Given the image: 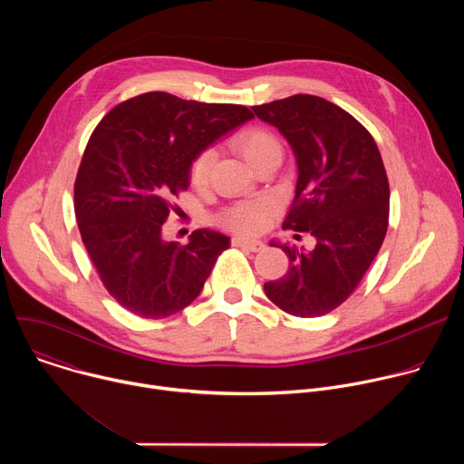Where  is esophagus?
Instances as JSON below:
<instances>
[{
    "label": "esophagus",
    "instance_id": "34e87169",
    "mask_svg": "<svg viewBox=\"0 0 464 464\" xmlns=\"http://www.w3.org/2000/svg\"><path fill=\"white\" fill-rule=\"evenodd\" d=\"M233 244L242 247V249H247V251H262L264 249V244L260 240H255V238L237 237V238H233Z\"/></svg>",
    "mask_w": 464,
    "mask_h": 464
}]
</instances>
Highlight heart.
<instances>
[{
    "instance_id": "b5f03b06",
    "label": "heart",
    "mask_w": 464,
    "mask_h": 464,
    "mask_svg": "<svg viewBox=\"0 0 464 464\" xmlns=\"http://www.w3.org/2000/svg\"><path fill=\"white\" fill-rule=\"evenodd\" d=\"M233 150L253 169L256 167L262 160H266L268 156H281V145L277 138L266 130L260 128H247L238 131V134L231 140ZM215 156L213 152H204L198 156V160L192 165V181L196 187H206L209 181L211 167H213ZM268 220V208L266 206H238L231 209L226 217V224L231 226L233 229L238 231H258L264 227Z\"/></svg>"
}]
</instances>
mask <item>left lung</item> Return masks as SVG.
Wrapping results in <instances>:
<instances>
[{
	"instance_id": "obj_1",
	"label": "left lung",
	"mask_w": 464,
	"mask_h": 464,
	"mask_svg": "<svg viewBox=\"0 0 464 464\" xmlns=\"http://www.w3.org/2000/svg\"><path fill=\"white\" fill-rule=\"evenodd\" d=\"M253 111L295 156V196L283 227L315 238L314 249L277 244L290 266L264 292L292 315H324L354 292L385 238L389 183L380 150L351 113L321 97L294 95Z\"/></svg>"
}]
</instances>
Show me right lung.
<instances>
[{
    "label": "right lung",
    "mask_w": 464,
    "mask_h": 464,
    "mask_svg": "<svg viewBox=\"0 0 464 464\" xmlns=\"http://www.w3.org/2000/svg\"><path fill=\"white\" fill-rule=\"evenodd\" d=\"M253 113L238 104L149 92L117 104L93 130L75 181L82 242L110 295L147 319L169 317L200 295L227 235L163 237L170 200L188 188L194 160Z\"/></svg>",
    "instance_id": "right-lung-1"
}]
</instances>
